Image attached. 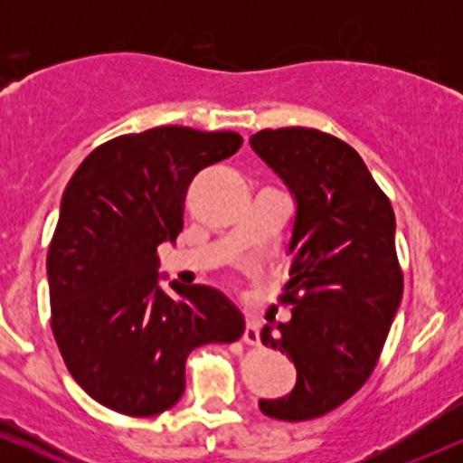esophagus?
Masks as SVG:
<instances>
[{
    "label": "esophagus",
    "mask_w": 463,
    "mask_h": 463,
    "mask_svg": "<svg viewBox=\"0 0 463 463\" xmlns=\"http://www.w3.org/2000/svg\"><path fill=\"white\" fill-rule=\"evenodd\" d=\"M243 342L252 344V346H259L261 339H259V322L254 320L252 316L246 317V331H243Z\"/></svg>",
    "instance_id": "1"
}]
</instances>
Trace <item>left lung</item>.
I'll return each mask as SVG.
<instances>
[{
  "label": "left lung",
  "mask_w": 463,
  "mask_h": 463,
  "mask_svg": "<svg viewBox=\"0 0 463 463\" xmlns=\"http://www.w3.org/2000/svg\"><path fill=\"white\" fill-rule=\"evenodd\" d=\"M250 147L283 180L296 213L283 302L291 317L265 316V346L296 365V385L261 398L265 416L300 422L348 401L374 370L402 298L396 217L364 158L313 128L261 130Z\"/></svg>",
  "instance_id": "8db88e82"
}]
</instances>
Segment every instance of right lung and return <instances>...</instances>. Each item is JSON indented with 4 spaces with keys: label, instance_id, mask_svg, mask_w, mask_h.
Wrapping results in <instances>:
<instances>
[{
    "label": "right lung",
    "instance_id": "add662e5",
    "mask_svg": "<svg viewBox=\"0 0 463 463\" xmlns=\"http://www.w3.org/2000/svg\"><path fill=\"white\" fill-rule=\"evenodd\" d=\"M237 132L158 126L95 147L61 200L47 252L52 331L69 372L99 405L156 416L184 392V361L243 335L241 311L209 285L163 289L161 243H176L200 169L241 147Z\"/></svg>",
    "mask_w": 463,
    "mask_h": 463
}]
</instances>
